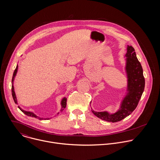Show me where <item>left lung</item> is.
<instances>
[{
  "label": "left lung",
  "instance_id": "left-lung-1",
  "mask_svg": "<svg viewBox=\"0 0 160 160\" xmlns=\"http://www.w3.org/2000/svg\"><path fill=\"white\" fill-rule=\"evenodd\" d=\"M127 50L125 70L127 76V93L121 103L120 109L113 114L107 111L96 112L92 109V112L97 117L106 122H117L130 115L138 106L144 90L143 70L137 58L135 49L127 45Z\"/></svg>",
  "mask_w": 160,
  "mask_h": 160
}]
</instances>
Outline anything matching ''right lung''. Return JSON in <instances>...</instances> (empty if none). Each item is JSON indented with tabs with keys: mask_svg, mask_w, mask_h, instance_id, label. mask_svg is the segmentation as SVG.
I'll return each mask as SVG.
<instances>
[{
	"mask_svg": "<svg viewBox=\"0 0 160 160\" xmlns=\"http://www.w3.org/2000/svg\"><path fill=\"white\" fill-rule=\"evenodd\" d=\"M18 66L17 65L16 66V69L14 72V73H13V76H12V98H13V99H14V101L16 104H18V102H17V99H16V94H15V92H14V85H13V82H14V78L16 75V73H17V72H18ZM66 101H67V99L66 98H64L62 101H61V111H62L66 106ZM19 109L23 112L24 114H25L26 115L28 116V117H34V118H38L39 120H43V119H47V120H49V118H40L38 117H37L36 115H35V114L33 112H30V111H25L22 109H21L19 106H18ZM59 114V112L58 113V115Z\"/></svg>",
	"mask_w": 160,
	"mask_h": 160,
	"instance_id": "obj_1",
	"label": "right lung"
}]
</instances>
